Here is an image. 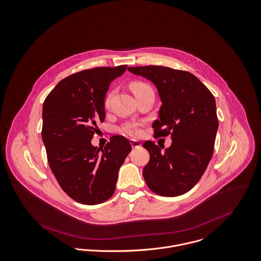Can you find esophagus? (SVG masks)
I'll use <instances>...</instances> for the list:
<instances>
[{
	"label": "esophagus",
	"instance_id": "34e87169",
	"mask_svg": "<svg viewBox=\"0 0 261 261\" xmlns=\"http://www.w3.org/2000/svg\"><path fill=\"white\" fill-rule=\"evenodd\" d=\"M130 143H131L132 148H138V147H141V143H140L139 141H137V140H131V141H130Z\"/></svg>",
	"mask_w": 261,
	"mask_h": 261
}]
</instances>
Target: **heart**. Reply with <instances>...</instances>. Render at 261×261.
Returning <instances> with one entry per match:
<instances>
[{"label":"heart","mask_w":261,"mask_h":261,"mask_svg":"<svg viewBox=\"0 0 261 261\" xmlns=\"http://www.w3.org/2000/svg\"><path fill=\"white\" fill-rule=\"evenodd\" d=\"M146 87H148V85L145 84V83H142V82H133L131 84V89L134 92V94L138 93L139 91H141L142 89H144ZM110 100H111V95L107 96V98L105 100V107H109ZM122 131L124 133H126V134H128L130 136H134V137L139 136L140 133H141V130H140V128H139V126L137 124H127V125H125L123 127Z\"/></svg>","instance_id":"b5f03b06"}]
</instances>
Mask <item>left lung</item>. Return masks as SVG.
<instances>
[{
    "instance_id": "1",
    "label": "left lung",
    "mask_w": 261,
    "mask_h": 261,
    "mask_svg": "<svg viewBox=\"0 0 261 261\" xmlns=\"http://www.w3.org/2000/svg\"><path fill=\"white\" fill-rule=\"evenodd\" d=\"M128 70L157 87L162 105L159 120L152 124L154 137L172 138L164 152L152 141L144 142L150 154L143 169L145 181L158 195L184 194L200 180L213 154L218 129L214 96L187 71L151 65Z\"/></svg>"
}]
</instances>
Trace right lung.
I'll use <instances>...</instances> for the list:
<instances>
[{
    "label": "right lung",
    "mask_w": 261,
    "mask_h": 261,
    "mask_svg": "<svg viewBox=\"0 0 261 261\" xmlns=\"http://www.w3.org/2000/svg\"><path fill=\"white\" fill-rule=\"evenodd\" d=\"M127 65L96 67L61 80L43 104L42 139L49 166L61 188L75 201L95 205L108 200L119 168L132 150L121 135L104 148L91 144L105 119V95Z\"/></svg>",
    "instance_id": "right-lung-1"
}]
</instances>
